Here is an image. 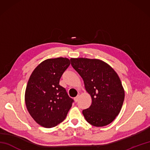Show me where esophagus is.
Returning <instances> with one entry per match:
<instances>
[{"label":"esophagus","instance_id":"esophagus-1","mask_svg":"<svg viewBox=\"0 0 150 150\" xmlns=\"http://www.w3.org/2000/svg\"><path fill=\"white\" fill-rule=\"evenodd\" d=\"M79 95H77V97L74 98V100H75V102H76V103H77V102L79 100Z\"/></svg>","mask_w":150,"mask_h":150}]
</instances>
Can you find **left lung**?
I'll use <instances>...</instances> for the list:
<instances>
[{"label": "left lung", "mask_w": 150, "mask_h": 150, "mask_svg": "<svg viewBox=\"0 0 150 150\" xmlns=\"http://www.w3.org/2000/svg\"><path fill=\"white\" fill-rule=\"evenodd\" d=\"M70 60L91 97V106L82 111L85 119L96 127L110 124L120 113L125 96L117 73L99 59L71 58Z\"/></svg>", "instance_id": "obj_1"}]
</instances>
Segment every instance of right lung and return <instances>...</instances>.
I'll list each match as a JSON object with an SVG mask.
<instances>
[{
  "label": "right lung",
  "instance_id": "add662e5",
  "mask_svg": "<svg viewBox=\"0 0 150 150\" xmlns=\"http://www.w3.org/2000/svg\"><path fill=\"white\" fill-rule=\"evenodd\" d=\"M69 64V60L63 57L46 59L36 67L28 82L25 91L27 110L44 128H53L62 122L72 106L73 100L59 85Z\"/></svg>",
  "mask_w": 150,
  "mask_h": 150
}]
</instances>
